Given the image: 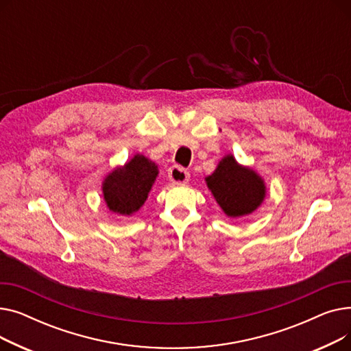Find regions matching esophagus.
<instances>
[{
    "instance_id": "1",
    "label": "esophagus",
    "mask_w": 351,
    "mask_h": 351,
    "mask_svg": "<svg viewBox=\"0 0 351 351\" xmlns=\"http://www.w3.org/2000/svg\"><path fill=\"white\" fill-rule=\"evenodd\" d=\"M168 176H169V180L175 183V185H183V183H186L191 178L189 172L186 169L180 168V166H172L168 172Z\"/></svg>"
}]
</instances>
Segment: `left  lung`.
<instances>
[{
  "label": "left lung",
  "instance_id": "1",
  "mask_svg": "<svg viewBox=\"0 0 351 351\" xmlns=\"http://www.w3.org/2000/svg\"><path fill=\"white\" fill-rule=\"evenodd\" d=\"M205 180L220 209L232 219L253 213L266 197L263 178L250 166L239 163L232 154L220 159Z\"/></svg>",
  "mask_w": 351,
  "mask_h": 351
}]
</instances>
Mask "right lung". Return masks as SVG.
<instances>
[{
    "mask_svg": "<svg viewBox=\"0 0 351 351\" xmlns=\"http://www.w3.org/2000/svg\"><path fill=\"white\" fill-rule=\"evenodd\" d=\"M158 175V165L141 154L117 166L102 182L106 208L118 216H132L143 206Z\"/></svg>",
    "mask_w": 351,
    "mask_h": 351,
    "instance_id": "add662e5",
    "label": "right lung"
}]
</instances>
